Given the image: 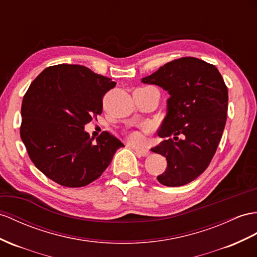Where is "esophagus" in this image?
<instances>
[{
    "label": "esophagus",
    "instance_id": "1",
    "mask_svg": "<svg viewBox=\"0 0 257 257\" xmlns=\"http://www.w3.org/2000/svg\"><path fill=\"white\" fill-rule=\"evenodd\" d=\"M134 150L136 151V153H137V154H139L140 156H143V157H146V156H148V155L150 154V151H149V150H146V149L135 148Z\"/></svg>",
    "mask_w": 257,
    "mask_h": 257
}]
</instances>
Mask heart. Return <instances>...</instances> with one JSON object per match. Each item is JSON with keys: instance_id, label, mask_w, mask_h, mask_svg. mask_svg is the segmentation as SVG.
I'll return each mask as SVG.
<instances>
[{"instance_id": "heart-1", "label": "heart", "mask_w": 257, "mask_h": 257, "mask_svg": "<svg viewBox=\"0 0 257 257\" xmlns=\"http://www.w3.org/2000/svg\"><path fill=\"white\" fill-rule=\"evenodd\" d=\"M128 140L133 143H141L143 141V135L140 131H133L128 135Z\"/></svg>"}]
</instances>
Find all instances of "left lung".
<instances>
[{"instance_id":"1","label":"left lung","mask_w":257,"mask_h":257,"mask_svg":"<svg viewBox=\"0 0 257 257\" xmlns=\"http://www.w3.org/2000/svg\"><path fill=\"white\" fill-rule=\"evenodd\" d=\"M141 81L170 95L159 130L166 139L151 149L167 160L157 180L167 187L185 186L204 173L218 147L227 120V85L214 65L195 57L169 62Z\"/></svg>"}]
</instances>
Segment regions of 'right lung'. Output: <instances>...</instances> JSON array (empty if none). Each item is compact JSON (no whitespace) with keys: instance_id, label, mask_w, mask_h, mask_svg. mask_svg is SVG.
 <instances>
[{"instance_id":"obj_1","label":"right lung","mask_w":257,"mask_h":257,"mask_svg":"<svg viewBox=\"0 0 257 257\" xmlns=\"http://www.w3.org/2000/svg\"><path fill=\"white\" fill-rule=\"evenodd\" d=\"M116 82L81 65L45 68L26 92L21 138L35 166L63 187L96 180L123 144L107 131L90 138L84 126L102 114Z\"/></svg>"}]
</instances>
